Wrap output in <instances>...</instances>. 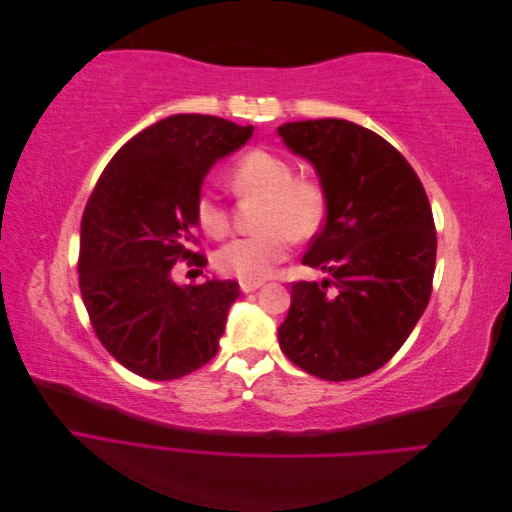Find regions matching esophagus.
Instances as JSON below:
<instances>
[{
  "label": "esophagus",
  "instance_id": "esophagus-1",
  "mask_svg": "<svg viewBox=\"0 0 512 512\" xmlns=\"http://www.w3.org/2000/svg\"><path fill=\"white\" fill-rule=\"evenodd\" d=\"M262 286V282H250V280H241L239 282V288L243 290V292H254V290H258Z\"/></svg>",
  "mask_w": 512,
  "mask_h": 512
}]
</instances>
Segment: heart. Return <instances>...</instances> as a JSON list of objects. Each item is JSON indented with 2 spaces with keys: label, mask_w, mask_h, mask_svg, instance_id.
Returning a JSON list of instances; mask_svg holds the SVG:
<instances>
[{
  "label": "heart",
  "mask_w": 512,
  "mask_h": 512,
  "mask_svg": "<svg viewBox=\"0 0 512 512\" xmlns=\"http://www.w3.org/2000/svg\"><path fill=\"white\" fill-rule=\"evenodd\" d=\"M297 168L273 151L254 149L230 168L228 183L241 198H265L258 235L237 237L213 256L220 273L260 282L290 254L292 239L303 241L320 228L327 213V190L314 175H294ZM194 218L209 237L220 239L230 230V211L213 190H200Z\"/></svg>",
  "instance_id": "b5f03b06"
}]
</instances>
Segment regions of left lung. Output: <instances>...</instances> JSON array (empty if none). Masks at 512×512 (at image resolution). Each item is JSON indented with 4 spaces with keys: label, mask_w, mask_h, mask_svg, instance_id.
<instances>
[{
    "label": "left lung",
    "mask_w": 512,
    "mask_h": 512,
    "mask_svg": "<svg viewBox=\"0 0 512 512\" xmlns=\"http://www.w3.org/2000/svg\"><path fill=\"white\" fill-rule=\"evenodd\" d=\"M277 132L327 190V218L303 265L331 275L292 282L280 346L316 378H363L393 359L429 303L438 250L429 198L408 160L352 121H294Z\"/></svg>",
    "instance_id": "8db88e82"
}]
</instances>
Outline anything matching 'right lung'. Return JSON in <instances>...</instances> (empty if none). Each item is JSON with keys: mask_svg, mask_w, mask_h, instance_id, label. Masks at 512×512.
<instances>
[{"mask_svg": "<svg viewBox=\"0 0 512 512\" xmlns=\"http://www.w3.org/2000/svg\"><path fill=\"white\" fill-rule=\"evenodd\" d=\"M254 126L211 115H173L138 132L106 164L81 222L79 286L102 346L136 376L175 380L220 348L239 284L177 286L194 250V200L215 160L241 147ZM203 273V271H200Z\"/></svg>", "mask_w": 512, "mask_h": 512, "instance_id": "right-lung-1", "label": "right lung"}]
</instances>
